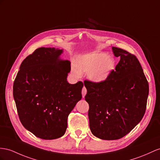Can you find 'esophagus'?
I'll return each instance as SVG.
<instances>
[{"label":"esophagus","mask_w":160,"mask_h":160,"mask_svg":"<svg viewBox=\"0 0 160 160\" xmlns=\"http://www.w3.org/2000/svg\"><path fill=\"white\" fill-rule=\"evenodd\" d=\"M87 88H86L85 87H83L82 90V97L84 98L86 95V94H87Z\"/></svg>","instance_id":"34e87169"}]
</instances>
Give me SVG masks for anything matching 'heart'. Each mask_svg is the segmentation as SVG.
<instances>
[{
  "label": "heart",
  "mask_w": 160,
  "mask_h": 160,
  "mask_svg": "<svg viewBox=\"0 0 160 160\" xmlns=\"http://www.w3.org/2000/svg\"><path fill=\"white\" fill-rule=\"evenodd\" d=\"M116 69V61L105 52H91L78 57L73 65V73L76 76L87 73L88 79L95 83H103L108 80Z\"/></svg>",
  "instance_id": "obj_1"
}]
</instances>
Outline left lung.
<instances>
[{"instance_id":"8db88e82","label":"left lung","mask_w":160,"mask_h":160,"mask_svg":"<svg viewBox=\"0 0 160 160\" xmlns=\"http://www.w3.org/2000/svg\"><path fill=\"white\" fill-rule=\"evenodd\" d=\"M120 60L103 83L85 81L89 126L96 137L116 140L129 133L144 116L149 84L138 60L125 50L112 47Z\"/></svg>"}]
</instances>
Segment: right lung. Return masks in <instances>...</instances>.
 Returning a JSON list of instances; mask_svg holds the SVG:
<instances>
[{"label":"right lung","instance_id":"add662e5","mask_svg":"<svg viewBox=\"0 0 160 160\" xmlns=\"http://www.w3.org/2000/svg\"><path fill=\"white\" fill-rule=\"evenodd\" d=\"M63 52L55 48H37L23 61L13 83L22 125L45 140L63 136L69 114L82 99L83 83H68L71 63L60 58Z\"/></svg>","mask_w":160,"mask_h":160}]
</instances>
